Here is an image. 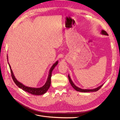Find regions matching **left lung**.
I'll list each match as a JSON object with an SVG mask.
<instances>
[{"instance_id":"8db88e82","label":"left lung","mask_w":120,"mask_h":120,"mask_svg":"<svg viewBox=\"0 0 120 120\" xmlns=\"http://www.w3.org/2000/svg\"><path fill=\"white\" fill-rule=\"evenodd\" d=\"M101 34H102L103 35H109V34H107V33L106 31L104 30H102L101 31ZM68 80L69 81H70V82L71 85V86H72V87L74 90H76L77 91H79V92H95V91H98L99 90H100L101 89V87L104 84L101 85V86H99L95 88V89H90V90H87V89H80V88L78 87V86H75V84L73 83V82L72 81V80L71 79L70 75L69 74L68 75Z\"/></svg>"}]
</instances>
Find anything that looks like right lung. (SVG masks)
<instances>
[{"label":"right lung","instance_id":"right-lung-1","mask_svg":"<svg viewBox=\"0 0 120 120\" xmlns=\"http://www.w3.org/2000/svg\"><path fill=\"white\" fill-rule=\"evenodd\" d=\"M7 56V61L8 64L9 65L10 68V70H11V77L12 79H13L15 83L20 88V89H22L23 90L26 91L27 92H29V93H30L33 95H43V94H45L49 90V89L50 87V84H51V76H52V71H53L54 68L57 65L58 63V61H57L55 62V63L52 65V67L50 68V70L49 71V75H48V77L47 78V80L46 83L43 86L40 87H29L27 86L24 85L22 83H20V82H19L15 77V75L14 74L13 71H12L11 67L10 65L9 64V62H8V55Z\"/></svg>","mask_w":120,"mask_h":120}]
</instances>
